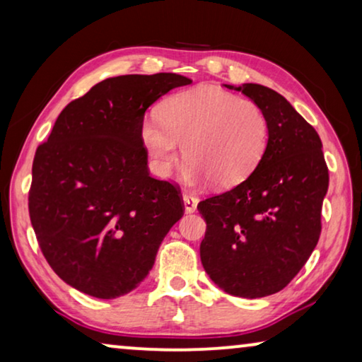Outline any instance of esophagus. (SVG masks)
Listing matches in <instances>:
<instances>
[{"label": "esophagus", "instance_id": "esophagus-1", "mask_svg": "<svg viewBox=\"0 0 362 362\" xmlns=\"http://www.w3.org/2000/svg\"><path fill=\"white\" fill-rule=\"evenodd\" d=\"M183 205H185V211L187 213L195 211L197 210V205H198V198L195 197V193L183 192Z\"/></svg>", "mask_w": 362, "mask_h": 362}]
</instances>
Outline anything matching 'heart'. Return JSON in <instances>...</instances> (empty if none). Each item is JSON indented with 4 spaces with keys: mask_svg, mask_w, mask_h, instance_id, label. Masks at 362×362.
I'll return each instance as SVG.
<instances>
[{
    "mask_svg": "<svg viewBox=\"0 0 362 362\" xmlns=\"http://www.w3.org/2000/svg\"><path fill=\"white\" fill-rule=\"evenodd\" d=\"M271 124L261 105L218 88L198 86L172 95L159 116H147L141 137L159 175L170 174L183 154V179H213L218 187L246 180L262 160Z\"/></svg>",
    "mask_w": 362,
    "mask_h": 362,
    "instance_id": "obj_1",
    "label": "heart"
}]
</instances>
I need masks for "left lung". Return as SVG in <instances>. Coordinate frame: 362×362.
<instances>
[{
  "label": "left lung",
  "mask_w": 362,
  "mask_h": 362,
  "mask_svg": "<svg viewBox=\"0 0 362 362\" xmlns=\"http://www.w3.org/2000/svg\"><path fill=\"white\" fill-rule=\"evenodd\" d=\"M234 90L262 106L271 136L246 180L198 203L200 257L225 292L259 298L287 287L313 252L329 175L318 132L282 95L257 83Z\"/></svg>",
  "instance_id": "1"
}]
</instances>
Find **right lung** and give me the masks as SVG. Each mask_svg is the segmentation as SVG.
Instances as JSON below:
<instances>
[{"mask_svg":"<svg viewBox=\"0 0 362 362\" xmlns=\"http://www.w3.org/2000/svg\"><path fill=\"white\" fill-rule=\"evenodd\" d=\"M192 80L121 75L70 101L33 162L29 216L45 261L96 298L131 292L183 215L177 183L147 169L141 124L149 106Z\"/></svg>","mask_w":362,"mask_h":362,"instance_id":"obj_1","label":"right lung"}]
</instances>
